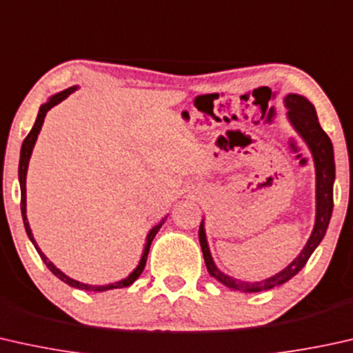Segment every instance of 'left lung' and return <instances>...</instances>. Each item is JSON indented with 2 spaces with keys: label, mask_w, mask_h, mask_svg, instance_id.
Listing matches in <instances>:
<instances>
[{
  "label": "left lung",
  "mask_w": 353,
  "mask_h": 353,
  "mask_svg": "<svg viewBox=\"0 0 353 353\" xmlns=\"http://www.w3.org/2000/svg\"><path fill=\"white\" fill-rule=\"evenodd\" d=\"M283 103L288 110V121L294 130L301 135V139L305 141L309 146L310 152H312L314 164H315V201H316V213H315V224L314 231L310 234L307 243L301 250V253L291 261L287 268L280 270L279 274L272 275V277L261 280V282H242L234 277H229L224 272H221L214 264L210 248H208L205 228H203V221L199 228V242H201V248L203 253V259H205V265L208 274L221 282L224 287L243 291V293H258V291L270 290L274 287H279L285 282H288L291 277H294L301 269L304 268L310 254L314 250L319 247L321 239L325 237L326 229H328L331 213H333V185L336 176L334 168V152H333V143H331L330 137L325 134V130L320 127L319 117H316L315 108L310 101L303 95L298 94H288L283 99Z\"/></svg>",
  "instance_id": "1"
}]
</instances>
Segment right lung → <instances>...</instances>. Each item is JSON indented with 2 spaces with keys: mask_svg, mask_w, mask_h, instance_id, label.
<instances>
[{
  "mask_svg": "<svg viewBox=\"0 0 353 353\" xmlns=\"http://www.w3.org/2000/svg\"><path fill=\"white\" fill-rule=\"evenodd\" d=\"M76 89H78V85H73V88L70 89H65L63 92H59V94H55L50 97V99L46 101L44 105H41L39 108V113H38V117L37 121H34V125L33 129L30 130V134L27 135V139L23 140L22 143V150H20V162H19V181H20V192H22V197H20V210H22V218H23V226H25V231H27V236L28 239L32 240V243L34 245V248H37L38 254L41 256V259H43L44 264L48 265L50 272H52L55 277H59L62 282L68 283L70 287L73 288H79V290H85V291H106V290H114V288H125V287H130L132 283L135 282L137 279L140 277V274L143 272V269H145L146 265V258H148V253H150V247H151V242L152 239L156 237V234L159 229L162 228V224L165 223V218H162L159 223L156 224L154 228L151 229L150 234L146 236V245H145V250H143V254H141V259L140 263L137 268L134 269V272H132L129 277L122 279L119 280V282H114V283H110V285H89V283H83V282H78V280L71 279L68 277V275H65L62 270H60L59 268H55V265L49 261L48 256L41 252V248L38 247L37 240H34L33 234H32V229H30V224H28V218H27V170H28V162H30V157H32V152H33V146L34 143H37V139H38V134L41 130V125H43L44 122V117L46 114H48V111L52 108V106H55L57 103H60V101L65 100L66 97H68L71 92H74Z\"/></svg>",
  "mask_w": 353,
  "mask_h": 353,
  "instance_id": "obj_1",
  "label": "right lung"
}]
</instances>
